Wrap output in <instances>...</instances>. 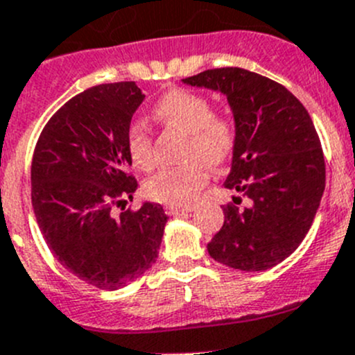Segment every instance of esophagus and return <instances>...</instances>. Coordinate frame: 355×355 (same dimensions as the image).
I'll return each instance as SVG.
<instances>
[{
	"instance_id": "esophagus-1",
	"label": "esophagus",
	"mask_w": 355,
	"mask_h": 355,
	"mask_svg": "<svg viewBox=\"0 0 355 355\" xmlns=\"http://www.w3.org/2000/svg\"><path fill=\"white\" fill-rule=\"evenodd\" d=\"M191 211H194V208H192V206H187V208H182V206H166V213L170 216L184 215V213H191Z\"/></svg>"
}]
</instances>
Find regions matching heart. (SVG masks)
Masks as SVG:
<instances>
[{
	"mask_svg": "<svg viewBox=\"0 0 355 355\" xmlns=\"http://www.w3.org/2000/svg\"><path fill=\"white\" fill-rule=\"evenodd\" d=\"M154 118L170 128L189 135L185 157H196L184 166L166 168L146 182V194L157 202L170 206H187L198 198L206 184V164L220 163L229 156L236 139L230 119L213 116L211 105L205 97L187 90H171L154 107ZM126 147L133 164L150 170L156 164L153 135L146 123L135 121L126 133ZM202 157V160L198 157Z\"/></svg>",
	"mask_w": 355,
	"mask_h": 355,
	"instance_id": "b5f03b06",
	"label": "heart"
}]
</instances>
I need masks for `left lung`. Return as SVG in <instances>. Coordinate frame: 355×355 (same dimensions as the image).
I'll return each mask as SVG.
<instances>
[{
  "instance_id": "left-lung-1",
  "label": "left lung",
  "mask_w": 355,
  "mask_h": 355,
  "mask_svg": "<svg viewBox=\"0 0 355 355\" xmlns=\"http://www.w3.org/2000/svg\"><path fill=\"white\" fill-rule=\"evenodd\" d=\"M182 83L227 98L236 139L223 187L248 201L223 206L209 257L244 272L272 269L300 246L321 205L326 168L314 123L283 85L246 69H209Z\"/></svg>"
}]
</instances>
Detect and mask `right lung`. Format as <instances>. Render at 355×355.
Here are the masks:
<instances>
[{"mask_svg":"<svg viewBox=\"0 0 355 355\" xmlns=\"http://www.w3.org/2000/svg\"><path fill=\"white\" fill-rule=\"evenodd\" d=\"M144 98L133 81L76 95L44 126L31 164L33 209L48 248L101 290H119L153 267L168 222L163 206L149 201L112 213L137 189L126 173V133Z\"/></svg>","mask_w":355,"mask_h":355,"instance_id":"right-lung-1","label":"right lung"}]
</instances>
